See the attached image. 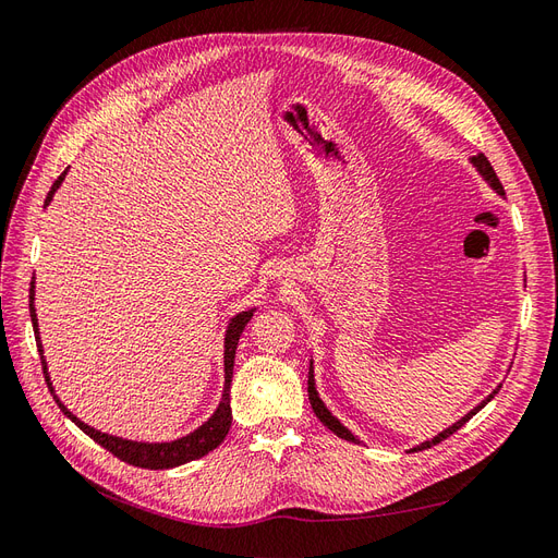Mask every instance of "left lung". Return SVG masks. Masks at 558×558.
Here are the masks:
<instances>
[{"label":"left lung","instance_id":"left-lung-1","mask_svg":"<svg viewBox=\"0 0 558 558\" xmlns=\"http://www.w3.org/2000/svg\"><path fill=\"white\" fill-rule=\"evenodd\" d=\"M471 165H474L476 169H478V174L485 179V181H488L490 183V189L497 193V195H502L505 197V189H502V183H499V179H497V174H495V169L490 167V162H488V157H485L483 153H478V155H474V157H471ZM499 391V387L497 389H493V393L488 396V398H483V401L474 408V410H469L466 412V415L462 417V420H457L452 426H448V428H442V432L438 434V436H434L432 440H424V442H420V446H415V448H412L410 452H420V450H426V448H432V446H436V442H440V440H446L448 436H452L454 432H457V428H462L471 417H474L476 415V412L481 410V408H485V405H488L490 401H493V398H495V393ZM308 401H311V408H313V412H316V417L327 426V428H330V432L332 434H337L339 438H344V440H351V442H361L359 438H355L351 432H349V428L344 426V424H341L335 415H332V412L330 410H327L325 408V403L320 401V396H318V391H316V379H313V361H311V367H308Z\"/></svg>","mask_w":558,"mask_h":558}]
</instances>
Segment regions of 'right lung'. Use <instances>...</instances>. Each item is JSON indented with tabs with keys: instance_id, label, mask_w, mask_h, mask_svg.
<instances>
[{
	"instance_id": "obj_1",
	"label": "right lung",
	"mask_w": 558,
	"mask_h": 558,
	"mask_svg": "<svg viewBox=\"0 0 558 558\" xmlns=\"http://www.w3.org/2000/svg\"><path fill=\"white\" fill-rule=\"evenodd\" d=\"M68 174V169L63 174L53 181L51 191L45 199V207L51 203L53 193L59 191V185L63 183ZM252 313L254 308H247L238 313V316L231 318L226 327V337H223V393H221V403L219 408L214 410V415L203 424L197 426L195 432H191L189 436H181L177 440H169V442H143V440H126L120 436H112V434H104L98 432V428L84 424L80 417H75L73 412H70L61 401L59 396L53 393L51 387V377H49V369H47V361H45V349H41V337H39V325H37V313H35V278L31 282V318H33V330H35V341H37V351H39V359H41V369H45V379H47V387L53 393L56 403L63 410V415L73 420L84 434L89 438H94L98 446H104L108 452H112L116 457H120L122 462L126 464H134L141 469H174L179 464L185 462H193L199 460V457H205L209 450H214L219 446V442L226 438L228 428H231V379H233V363H235V349H238V339L245 330V325L252 320Z\"/></svg>"
}]
</instances>
